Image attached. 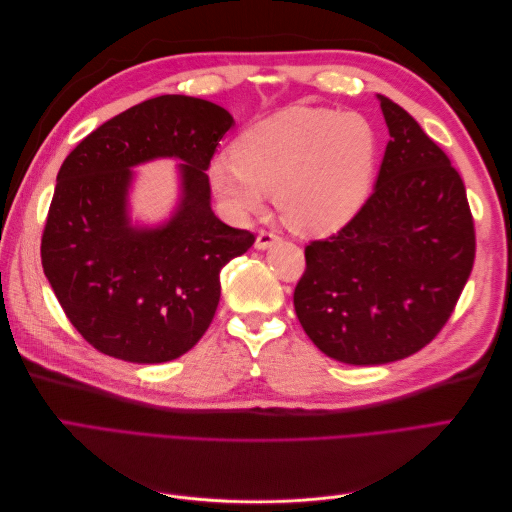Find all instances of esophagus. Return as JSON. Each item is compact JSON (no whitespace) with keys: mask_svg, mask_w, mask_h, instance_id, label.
Segmentation results:
<instances>
[{"mask_svg":"<svg viewBox=\"0 0 512 512\" xmlns=\"http://www.w3.org/2000/svg\"><path fill=\"white\" fill-rule=\"evenodd\" d=\"M275 241H280V235H277L275 230H258V237H256V247L258 250H267Z\"/></svg>","mask_w":512,"mask_h":512,"instance_id":"obj_1","label":"esophagus"}]
</instances>
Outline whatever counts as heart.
<instances>
[{"label": "heart", "instance_id": "b5f03b06", "mask_svg": "<svg viewBox=\"0 0 512 512\" xmlns=\"http://www.w3.org/2000/svg\"><path fill=\"white\" fill-rule=\"evenodd\" d=\"M378 164V134L359 113L288 106L243 130L232 156L213 158L209 185L232 220L265 209L275 194L301 235H329L361 211Z\"/></svg>", "mask_w": 512, "mask_h": 512}]
</instances>
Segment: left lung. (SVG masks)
Masks as SVG:
<instances>
[{
  "label": "left lung",
  "mask_w": 512,
  "mask_h": 512,
  "mask_svg": "<svg viewBox=\"0 0 512 512\" xmlns=\"http://www.w3.org/2000/svg\"><path fill=\"white\" fill-rule=\"evenodd\" d=\"M376 188L335 235L305 247L294 312L331 359L382 365L425 348L451 318L476 254L466 185L393 100Z\"/></svg>",
  "instance_id": "1"
}]
</instances>
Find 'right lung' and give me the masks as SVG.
<instances>
[{"label":"right lung","instance_id":"add662e5","mask_svg":"<svg viewBox=\"0 0 512 512\" xmlns=\"http://www.w3.org/2000/svg\"><path fill=\"white\" fill-rule=\"evenodd\" d=\"M222 106L158 96L108 119L64 160L40 256L55 297L89 346L128 363H166L205 335L220 303V271L254 232L211 211L205 170L230 130ZM179 157L184 200L162 229H132L129 166Z\"/></svg>","mask_w":512,"mask_h":512}]
</instances>
